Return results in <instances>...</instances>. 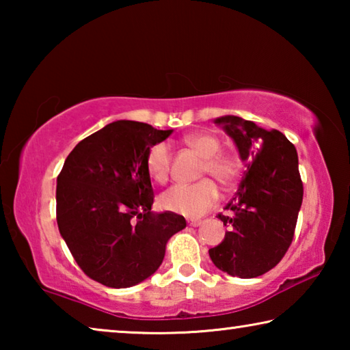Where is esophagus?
<instances>
[{
	"instance_id": "34e87169",
	"label": "esophagus",
	"mask_w": 350,
	"mask_h": 350,
	"mask_svg": "<svg viewBox=\"0 0 350 350\" xmlns=\"http://www.w3.org/2000/svg\"><path fill=\"white\" fill-rule=\"evenodd\" d=\"M188 224L191 225V227H198V225L202 224V221H200V219H191V221H188Z\"/></svg>"
}]
</instances>
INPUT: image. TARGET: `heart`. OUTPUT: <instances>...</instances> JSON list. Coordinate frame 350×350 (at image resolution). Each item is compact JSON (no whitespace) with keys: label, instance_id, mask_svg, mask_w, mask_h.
<instances>
[{"label":"heart","instance_id":"heart-1","mask_svg":"<svg viewBox=\"0 0 350 350\" xmlns=\"http://www.w3.org/2000/svg\"><path fill=\"white\" fill-rule=\"evenodd\" d=\"M185 144L193 148L204 162L200 165V176L210 174L224 185H230L241 173V161L233 152L221 150V140L210 133H194L185 137ZM171 148L167 142H157L148 148L145 156L146 171L157 183L168 180L171 170ZM221 193L211 179H202L196 183H177L163 191L159 198V205L163 210L188 217H198L215 205Z\"/></svg>","mask_w":350,"mask_h":350}]
</instances>
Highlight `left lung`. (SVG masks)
Masks as SVG:
<instances>
[{
  "mask_svg": "<svg viewBox=\"0 0 350 350\" xmlns=\"http://www.w3.org/2000/svg\"><path fill=\"white\" fill-rule=\"evenodd\" d=\"M247 161L239 189L217 217L228 227L221 244L210 248L213 264L225 273L256 278L284 258L293 241L303 204L298 154L278 129H262L236 116L216 118Z\"/></svg>",
  "mask_w": 350,
  "mask_h": 350,
  "instance_id": "1",
  "label": "left lung"
}]
</instances>
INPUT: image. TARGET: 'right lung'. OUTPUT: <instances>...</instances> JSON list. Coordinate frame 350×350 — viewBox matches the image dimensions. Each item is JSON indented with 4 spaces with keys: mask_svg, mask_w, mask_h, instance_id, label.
Segmentation results:
<instances>
[{
    "mask_svg": "<svg viewBox=\"0 0 350 350\" xmlns=\"http://www.w3.org/2000/svg\"><path fill=\"white\" fill-rule=\"evenodd\" d=\"M173 133L117 120L88 135L57 177V224L91 280L125 288L159 269L168 239L187 227L173 211L152 213L148 148Z\"/></svg>",
    "mask_w": 350,
    "mask_h": 350,
    "instance_id": "right-lung-1",
    "label": "right lung"
}]
</instances>
